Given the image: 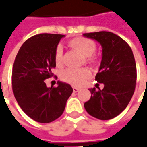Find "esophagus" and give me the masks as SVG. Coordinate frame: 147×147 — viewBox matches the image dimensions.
<instances>
[{"label": "esophagus", "instance_id": "obj_1", "mask_svg": "<svg viewBox=\"0 0 147 147\" xmlns=\"http://www.w3.org/2000/svg\"><path fill=\"white\" fill-rule=\"evenodd\" d=\"M73 90H74V92H79L80 91V89L78 88H75V87H74L73 88Z\"/></svg>", "mask_w": 147, "mask_h": 147}]
</instances>
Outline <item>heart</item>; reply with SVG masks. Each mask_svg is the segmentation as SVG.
<instances>
[{
  "mask_svg": "<svg viewBox=\"0 0 147 147\" xmlns=\"http://www.w3.org/2000/svg\"><path fill=\"white\" fill-rule=\"evenodd\" d=\"M68 46L71 49L77 51L84 56L85 62L88 64H94L96 60L93 53L96 49V45L94 41L86 37H74L69 41ZM54 60L58 68L63 66V49L61 46H57L55 50ZM92 74L89 69L86 68L73 69H68L62 72L61 78L63 81L70 83L75 87H81L91 78Z\"/></svg>",
  "mask_w": 147,
  "mask_h": 147,
  "instance_id": "1",
  "label": "heart"
}]
</instances>
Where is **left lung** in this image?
Instances as JSON below:
<instances>
[{"mask_svg":"<svg viewBox=\"0 0 147 147\" xmlns=\"http://www.w3.org/2000/svg\"><path fill=\"white\" fill-rule=\"evenodd\" d=\"M83 36L95 39L102 47V59L95 79L104 84L102 90L89 89L92 96L84 107L98 119H111L125 110L135 91L137 69L133 51L123 39L110 32Z\"/></svg>","mask_w":147,"mask_h":147,"instance_id":"8db88e82","label":"left lung"}]
</instances>
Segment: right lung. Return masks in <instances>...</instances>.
Instances as JSON below:
<instances>
[{
	"instance_id": "add662e5",
	"label": "right lung",
	"mask_w": 147,
	"mask_h": 147,
	"mask_svg": "<svg viewBox=\"0 0 147 147\" xmlns=\"http://www.w3.org/2000/svg\"><path fill=\"white\" fill-rule=\"evenodd\" d=\"M64 37L51 33L32 36L22 45L14 59L12 69L14 97L26 115L38 123H51L61 116L73 92L68 83L58 81V87L47 88L45 82L54 76L55 50Z\"/></svg>"
}]
</instances>
